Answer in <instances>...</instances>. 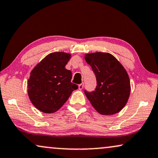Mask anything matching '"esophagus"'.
<instances>
[{"label": "esophagus", "mask_w": 158, "mask_h": 158, "mask_svg": "<svg viewBox=\"0 0 158 158\" xmlns=\"http://www.w3.org/2000/svg\"><path fill=\"white\" fill-rule=\"evenodd\" d=\"M84 87V83H81L80 85H79V89H82Z\"/></svg>", "instance_id": "34e87169"}]
</instances>
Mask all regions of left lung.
I'll return each instance as SVG.
<instances>
[{
    "label": "left lung",
    "instance_id": "8db88e82",
    "mask_svg": "<svg viewBox=\"0 0 158 158\" xmlns=\"http://www.w3.org/2000/svg\"><path fill=\"white\" fill-rule=\"evenodd\" d=\"M92 67L97 87L92 93L85 92L94 109L102 115H113L125 107L131 93L129 76L123 65L108 52L85 54Z\"/></svg>",
    "mask_w": 158,
    "mask_h": 158
}]
</instances>
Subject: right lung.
Wrapping results in <instances>:
<instances>
[{
  "instance_id": "1",
  "label": "right lung",
  "mask_w": 158,
  "mask_h": 158,
  "mask_svg": "<svg viewBox=\"0 0 158 158\" xmlns=\"http://www.w3.org/2000/svg\"><path fill=\"white\" fill-rule=\"evenodd\" d=\"M71 55L63 52L49 54L33 68L27 81V94L33 105L46 114L63 106L78 86L71 82L72 73L65 69Z\"/></svg>"
}]
</instances>
